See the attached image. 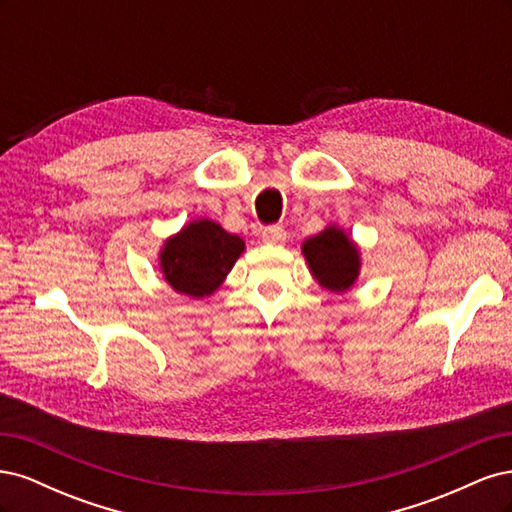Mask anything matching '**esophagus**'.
<instances>
[{"label": "esophagus", "mask_w": 512, "mask_h": 512, "mask_svg": "<svg viewBox=\"0 0 512 512\" xmlns=\"http://www.w3.org/2000/svg\"><path fill=\"white\" fill-rule=\"evenodd\" d=\"M260 237H262V241H265V243L277 245V243H284L286 241V230L282 226H269V228L262 230Z\"/></svg>", "instance_id": "1"}]
</instances>
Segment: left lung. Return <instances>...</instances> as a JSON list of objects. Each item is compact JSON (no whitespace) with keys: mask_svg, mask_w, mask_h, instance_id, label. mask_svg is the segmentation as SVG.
<instances>
[{"mask_svg":"<svg viewBox=\"0 0 512 512\" xmlns=\"http://www.w3.org/2000/svg\"><path fill=\"white\" fill-rule=\"evenodd\" d=\"M303 256L307 267L322 288L346 292L361 271V252L342 228L327 226L318 235L305 239Z\"/></svg>","mask_w":512,"mask_h":512,"instance_id":"1","label":"left lung"}]
</instances>
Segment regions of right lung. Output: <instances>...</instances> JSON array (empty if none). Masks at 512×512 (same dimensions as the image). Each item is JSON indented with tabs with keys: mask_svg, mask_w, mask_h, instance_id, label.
Masks as SVG:
<instances>
[{
	"mask_svg": "<svg viewBox=\"0 0 512 512\" xmlns=\"http://www.w3.org/2000/svg\"><path fill=\"white\" fill-rule=\"evenodd\" d=\"M243 250L239 235L211 220H194L164 241L160 269L173 290L203 299L222 286Z\"/></svg>",
	"mask_w": 512,
	"mask_h": 512,
	"instance_id": "obj_1",
	"label": "right lung"
}]
</instances>
